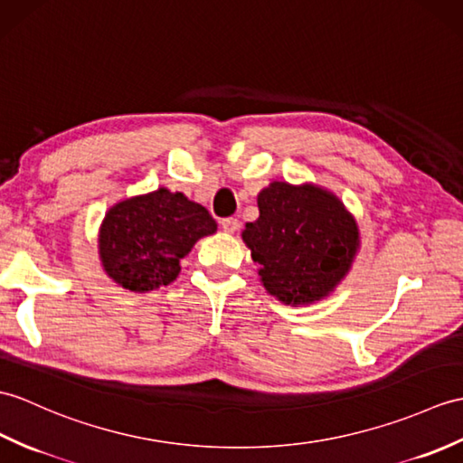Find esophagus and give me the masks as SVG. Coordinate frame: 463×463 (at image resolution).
<instances>
[{
    "label": "esophagus",
    "instance_id": "1",
    "mask_svg": "<svg viewBox=\"0 0 463 463\" xmlns=\"http://www.w3.org/2000/svg\"><path fill=\"white\" fill-rule=\"evenodd\" d=\"M239 227H241V222L236 221V219H232V217H229V219H222V221H221V229H222L224 232H229V234H232V232L239 231Z\"/></svg>",
    "mask_w": 463,
    "mask_h": 463
}]
</instances>
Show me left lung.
<instances>
[{"label":"left lung","instance_id":"1","mask_svg":"<svg viewBox=\"0 0 463 463\" xmlns=\"http://www.w3.org/2000/svg\"><path fill=\"white\" fill-rule=\"evenodd\" d=\"M258 211L241 236L268 294L286 306H309L345 280L361 234L337 195L316 183L272 181L258 193Z\"/></svg>","mask_w":463,"mask_h":463}]
</instances>
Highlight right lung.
<instances>
[{
	"label": "right lung",
	"mask_w": 463,
	"mask_h": 463,
	"mask_svg": "<svg viewBox=\"0 0 463 463\" xmlns=\"http://www.w3.org/2000/svg\"><path fill=\"white\" fill-rule=\"evenodd\" d=\"M217 232L209 211L183 193L159 187L118 201L99 229V256L106 276L136 294L167 286L203 236Z\"/></svg>",
	"instance_id": "right-lung-1"
}]
</instances>
